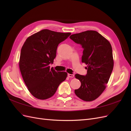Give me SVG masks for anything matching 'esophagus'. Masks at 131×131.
Returning <instances> with one entry per match:
<instances>
[{
    "mask_svg": "<svg viewBox=\"0 0 131 131\" xmlns=\"http://www.w3.org/2000/svg\"><path fill=\"white\" fill-rule=\"evenodd\" d=\"M68 76L69 78H73L74 77V74H68Z\"/></svg>",
    "mask_w": 131,
    "mask_h": 131,
    "instance_id": "esophagus-1",
    "label": "esophagus"
}]
</instances>
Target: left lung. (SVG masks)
<instances>
[{
  "mask_svg": "<svg viewBox=\"0 0 131 131\" xmlns=\"http://www.w3.org/2000/svg\"><path fill=\"white\" fill-rule=\"evenodd\" d=\"M70 38L84 49L82 62L87 65V74L75 75L81 82L75 94L90 102L97 98L108 84L114 67L112 47L109 41L97 31L87 30L71 35Z\"/></svg>",
  "mask_w": 131,
  "mask_h": 131,
  "instance_id": "1",
  "label": "left lung"
}]
</instances>
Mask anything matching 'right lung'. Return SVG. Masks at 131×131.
I'll return each instance as SVG.
<instances>
[{"label":"right lung","mask_w":131,"mask_h":131,"mask_svg":"<svg viewBox=\"0 0 131 131\" xmlns=\"http://www.w3.org/2000/svg\"><path fill=\"white\" fill-rule=\"evenodd\" d=\"M70 33L42 29L28 38L20 53L19 67L28 90L39 100L53 96L67 73L50 68L56 56L57 46Z\"/></svg>","instance_id":"1"}]
</instances>
